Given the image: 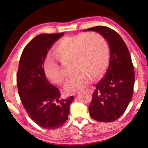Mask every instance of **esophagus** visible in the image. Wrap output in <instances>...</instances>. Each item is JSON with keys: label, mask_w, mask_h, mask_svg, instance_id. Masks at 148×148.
I'll use <instances>...</instances> for the list:
<instances>
[{"label": "esophagus", "mask_w": 148, "mask_h": 148, "mask_svg": "<svg viewBox=\"0 0 148 148\" xmlns=\"http://www.w3.org/2000/svg\"><path fill=\"white\" fill-rule=\"evenodd\" d=\"M87 91H88L89 92H91H91H92V89H87Z\"/></svg>", "instance_id": "esophagus-1"}]
</instances>
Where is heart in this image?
I'll return each mask as SVG.
<instances>
[{"instance_id": "b5f03b06", "label": "heart", "mask_w": 148, "mask_h": 148, "mask_svg": "<svg viewBox=\"0 0 148 148\" xmlns=\"http://www.w3.org/2000/svg\"><path fill=\"white\" fill-rule=\"evenodd\" d=\"M54 54L62 63L71 62L73 74L65 84L67 92L87 86L90 78L97 79L104 73L110 60V48L106 38L97 32L66 36L57 42ZM56 58L47 56L44 61L46 77L53 83L61 85L66 73Z\"/></svg>"}]
</instances>
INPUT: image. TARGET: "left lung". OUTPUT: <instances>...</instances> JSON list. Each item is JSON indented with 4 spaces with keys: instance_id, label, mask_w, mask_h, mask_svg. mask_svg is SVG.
<instances>
[{
    "instance_id": "left-lung-1",
    "label": "left lung",
    "mask_w": 148,
    "mask_h": 148,
    "mask_svg": "<svg viewBox=\"0 0 148 148\" xmlns=\"http://www.w3.org/2000/svg\"><path fill=\"white\" fill-rule=\"evenodd\" d=\"M102 35L108 42L110 61L104 77L96 85L89 106L92 119L100 122L117 120L126 110L133 95L134 70L129 51L120 35L105 26L85 29Z\"/></svg>"
}]
</instances>
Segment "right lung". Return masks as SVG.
Segmentation results:
<instances>
[{
  "mask_svg": "<svg viewBox=\"0 0 148 148\" xmlns=\"http://www.w3.org/2000/svg\"><path fill=\"white\" fill-rule=\"evenodd\" d=\"M64 32L41 34L25 47L19 59L17 85L21 103L27 114L42 128H60L68 119L74 97L61 99L57 87L50 84L44 71V61L50 47Z\"/></svg>",
  "mask_w": 148,
  "mask_h": 148,
  "instance_id": "obj_1",
  "label": "right lung"
}]
</instances>
